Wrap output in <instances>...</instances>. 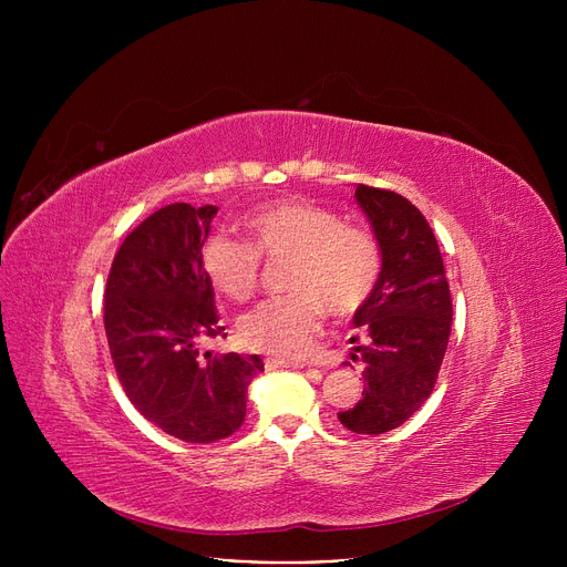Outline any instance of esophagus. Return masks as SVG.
<instances>
[{"label":"esophagus","mask_w":567,"mask_h":567,"mask_svg":"<svg viewBox=\"0 0 567 567\" xmlns=\"http://www.w3.org/2000/svg\"><path fill=\"white\" fill-rule=\"evenodd\" d=\"M264 365H266V370H278V368H303V365H299V363H293V361H285V359H276V355H268V359H264ZM317 379H321V372H312Z\"/></svg>","instance_id":"obj_1"}]
</instances>
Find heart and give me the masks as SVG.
Masks as SVG:
<instances>
[{
  "mask_svg": "<svg viewBox=\"0 0 567 567\" xmlns=\"http://www.w3.org/2000/svg\"><path fill=\"white\" fill-rule=\"evenodd\" d=\"M248 244L214 234L202 248V268L218 293L250 301L259 285V257L287 259L282 299L238 319V338L255 351L306 359L321 333L323 312L338 319L359 312L372 296L381 252L374 236L315 202L282 197L244 220Z\"/></svg>",
  "mask_w": 567,
  "mask_h": 567,
  "instance_id": "heart-1",
  "label": "heart"
}]
</instances>
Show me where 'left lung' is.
Here are the masks:
<instances>
[{"label": "left lung", "mask_w": 567, "mask_h": 567, "mask_svg": "<svg viewBox=\"0 0 567 567\" xmlns=\"http://www.w3.org/2000/svg\"><path fill=\"white\" fill-rule=\"evenodd\" d=\"M353 197L379 244L381 274L351 319L365 338H351L365 363L363 400L338 419L355 434H383L430 398L451 338L453 301L434 231L419 208L363 184Z\"/></svg>", "instance_id": "left-lung-1"}]
</instances>
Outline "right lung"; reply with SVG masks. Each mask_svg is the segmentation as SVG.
Returning a JSON list of instances; mask_svg holds the SVG:
<instances>
[{
    "label": "right lung",
    "instance_id": "obj_1",
    "mask_svg": "<svg viewBox=\"0 0 567 567\" xmlns=\"http://www.w3.org/2000/svg\"><path fill=\"white\" fill-rule=\"evenodd\" d=\"M218 206L169 204L140 223L114 255L105 287V336L133 406L165 434L212 443L246 421L259 355L199 353L216 338L214 287L202 248Z\"/></svg>",
    "mask_w": 567,
    "mask_h": 567
}]
</instances>
